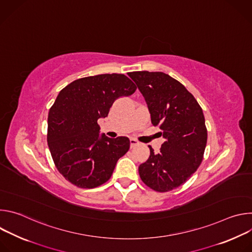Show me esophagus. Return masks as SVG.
Returning a JSON list of instances; mask_svg holds the SVG:
<instances>
[{"label": "esophagus", "mask_w": 252, "mask_h": 252, "mask_svg": "<svg viewBox=\"0 0 252 252\" xmlns=\"http://www.w3.org/2000/svg\"><path fill=\"white\" fill-rule=\"evenodd\" d=\"M129 143H130V149H132V148H134V147H136L138 145V141L136 139H134V138H130L129 139Z\"/></svg>", "instance_id": "34e87169"}]
</instances>
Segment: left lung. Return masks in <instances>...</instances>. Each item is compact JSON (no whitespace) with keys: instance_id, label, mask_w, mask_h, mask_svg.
<instances>
[{"instance_id":"obj_1","label":"left lung","mask_w":252,"mask_h":252,"mask_svg":"<svg viewBox=\"0 0 252 252\" xmlns=\"http://www.w3.org/2000/svg\"><path fill=\"white\" fill-rule=\"evenodd\" d=\"M146 99L152 124L165 139L160 152L150 147L149 159L139 165L141 181L165 192L184 185L200 165L207 130L200 105L186 87L161 71L127 74Z\"/></svg>"}]
</instances>
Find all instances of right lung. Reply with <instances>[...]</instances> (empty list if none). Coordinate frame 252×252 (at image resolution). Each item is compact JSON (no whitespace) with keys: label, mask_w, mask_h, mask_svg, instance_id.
I'll list each match as a JSON object with an SVG mask.
<instances>
[{"label":"right lung","mask_w":252,"mask_h":252,"mask_svg":"<svg viewBox=\"0 0 252 252\" xmlns=\"http://www.w3.org/2000/svg\"><path fill=\"white\" fill-rule=\"evenodd\" d=\"M136 90L125 75L82 78L63 88L50 109L47 140L61 174L83 189L110 179L120 158L129 150L126 136L99 135L97 120L109 115L114 101Z\"/></svg>","instance_id":"right-lung-1"}]
</instances>
